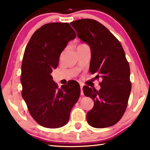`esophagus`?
<instances>
[{
  "instance_id": "obj_1",
  "label": "esophagus",
  "mask_w": 150,
  "mask_h": 150,
  "mask_svg": "<svg viewBox=\"0 0 150 150\" xmlns=\"http://www.w3.org/2000/svg\"><path fill=\"white\" fill-rule=\"evenodd\" d=\"M80 87H81V95H83L84 94H83V86L81 85Z\"/></svg>"
}]
</instances>
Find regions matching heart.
I'll return each instance as SVG.
<instances>
[{
	"instance_id": "heart-1",
	"label": "heart",
	"mask_w": 150,
	"mask_h": 150,
	"mask_svg": "<svg viewBox=\"0 0 150 150\" xmlns=\"http://www.w3.org/2000/svg\"><path fill=\"white\" fill-rule=\"evenodd\" d=\"M85 45V44H80L79 45Z\"/></svg>"
}]
</instances>
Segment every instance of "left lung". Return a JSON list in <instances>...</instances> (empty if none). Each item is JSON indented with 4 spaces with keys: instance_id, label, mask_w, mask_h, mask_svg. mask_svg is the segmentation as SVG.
<instances>
[{
    "instance_id": "1",
    "label": "left lung",
    "mask_w": 150,
    "mask_h": 150,
    "mask_svg": "<svg viewBox=\"0 0 150 150\" xmlns=\"http://www.w3.org/2000/svg\"><path fill=\"white\" fill-rule=\"evenodd\" d=\"M70 24L79 38L91 47L90 72L103 79L99 91L83 87L84 95L94 100L93 108L87 114L88 123L96 128L115 125L125 112L132 88L130 66L122 46L96 20L84 18Z\"/></svg>"
}]
</instances>
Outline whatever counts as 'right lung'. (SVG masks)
Returning <instances> with one entry per match:
<instances>
[{
  "instance_id": "1",
  "label": "right lung",
  "mask_w": 150,
  "mask_h": 150,
  "mask_svg": "<svg viewBox=\"0 0 150 150\" xmlns=\"http://www.w3.org/2000/svg\"><path fill=\"white\" fill-rule=\"evenodd\" d=\"M75 38L69 23H48L33 34L24 51L20 77L22 96L30 115L45 128L65 125L80 96L77 82L59 88L50 75L57 68L67 43Z\"/></svg>"
}]
</instances>
